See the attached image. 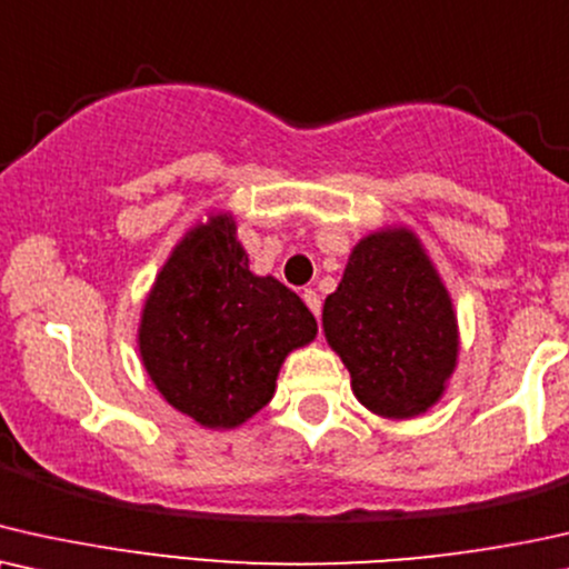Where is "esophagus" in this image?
<instances>
[{
  "label": "esophagus",
  "mask_w": 569,
  "mask_h": 569,
  "mask_svg": "<svg viewBox=\"0 0 569 569\" xmlns=\"http://www.w3.org/2000/svg\"><path fill=\"white\" fill-rule=\"evenodd\" d=\"M301 299H305V305L312 309V315L315 317H320V312H322V301H320V293H317L315 289H305L301 291Z\"/></svg>",
  "instance_id": "1"
}]
</instances>
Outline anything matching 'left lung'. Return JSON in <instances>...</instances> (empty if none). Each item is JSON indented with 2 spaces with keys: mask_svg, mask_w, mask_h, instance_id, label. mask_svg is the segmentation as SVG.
Wrapping results in <instances>:
<instances>
[{
  "mask_svg": "<svg viewBox=\"0 0 569 569\" xmlns=\"http://www.w3.org/2000/svg\"><path fill=\"white\" fill-rule=\"evenodd\" d=\"M322 328L351 372L353 396L385 419L429 411L456 372L450 293L408 229L375 231L353 247L325 299Z\"/></svg>",
  "mask_w": 569,
  "mask_h": 569,
  "instance_id": "1",
  "label": "left lung"
}]
</instances>
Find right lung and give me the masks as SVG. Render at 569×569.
Instances as JSON below:
<instances>
[{
    "instance_id": "obj_1",
    "label": "right lung",
    "mask_w": 569,
    "mask_h": 569,
    "mask_svg": "<svg viewBox=\"0 0 569 569\" xmlns=\"http://www.w3.org/2000/svg\"><path fill=\"white\" fill-rule=\"evenodd\" d=\"M317 336L291 289L254 276L237 223L216 213L173 247L140 320V356L166 403L208 429H233L270 403L280 363Z\"/></svg>"
}]
</instances>
